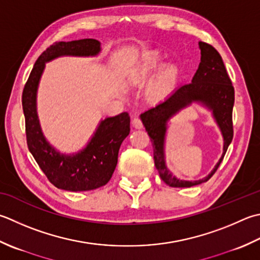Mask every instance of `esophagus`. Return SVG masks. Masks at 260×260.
I'll list each match as a JSON object with an SVG mask.
<instances>
[{
    "mask_svg": "<svg viewBox=\"0 0 260 260\" xmlns=\"http://www.w3.org/2000/svg\"><path fill=\"white\" fill-rule=\"evenodd\" d=\"M133 126L137 129L143 128V123H142V120L139 118V117H135V118L133 119Z\"/></svg>",
    "mask_w": 260,
    "mask_h": 260,
    "instance_id": "34e87169",
    "label": "esophagus"
}]
</instances>
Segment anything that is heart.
Wrapping results in <instances>:
<instances>
[{
	"label": "heart",
	"instance_id": "b5f03b06",
	"mask_svg": "<svg viewBox=\"0 0 260 260\" xmlns=\"http://www.w3.org/2000/svg\"><path fill=\"white\" fill-rule=\"evenodd\" d=\"M164 62V56L159 50H147L141 55L139 62L133 70V76L136 80L143 81L149 79ZM178 79V69L176 65H166L161 69L154 82V90L157 93H165L175 85Z\"/></svg>",
	"mask_w": 260,
	"mask_h": 260
}]
</instances>
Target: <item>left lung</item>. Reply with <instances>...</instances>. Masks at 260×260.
Wrapping results in <instances>:
<instances>
[{
	"label": "left lung",
	"mask_w": 260,
	"mask_h": 260,
	"mask_svg": "<svg viewBox=\"0 0 260 260\" xmlns=\"http://www.w3.org/2000/svg\"><path fill=\"white\" fill-rule=\"evenodd\" d=\"M201 49V63L191 80L153 108L141 114V120L153 145L155 168L161 179L170 187H191L207 181L215 174L233 139L232 109L235 105V89L226 73L221 55L213 46L198 43ZM200 103L212 113L223 136V153L215 169L200 181H182L172 175L165 165V135L167 121L180 110L191 103Z\"/></svg>",
	"instance_id": "8db88e82"
}]
</instances>
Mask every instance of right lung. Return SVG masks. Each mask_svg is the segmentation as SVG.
Instances as JSON below:
<instances>
[{"mask_svg":"<svg viewBox=\"0 0 260 260\" xmlns=\"http://www.w3.org/2000/svg\"><path fill=\"white\" fill-rule=\"evenodd\" d=\"M101 50L95 39L57 42L36 60L22 92L25 135L30 153L46 177L58 189L85 191L105 186L113 176L119 147L129 134L131 117L121 113L99 123L88 144L73 154L60 153L46 140L37 114V91L46 63L62 56L89 57Z\"/></svg>","mask_w":260,"mask_h":260,"instance_id":"1","label":"right lung"}]
</instances>
